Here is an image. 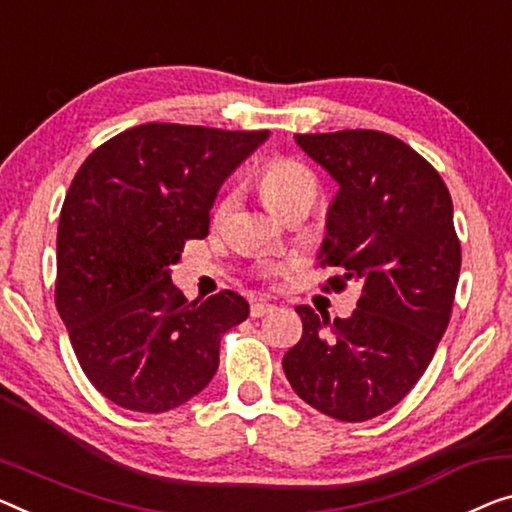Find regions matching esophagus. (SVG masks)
<instances>
[{"instance_id": "esophagus-1", "label": "esophagus", "mask_w": 512, "mask_h": 512, "mask_svg": "<svg viewBox=\"0 0 512 512\" xmlns=\"http://www.w3.org/2000/svg\"><path fill=\"white\" fill-rule=\"evenodd\" d=\"M273 308H276V305L269 301H255L253 305H250V317L253 319L264 317V315H269V312H273Z\"/></svg>"}]
</instances>
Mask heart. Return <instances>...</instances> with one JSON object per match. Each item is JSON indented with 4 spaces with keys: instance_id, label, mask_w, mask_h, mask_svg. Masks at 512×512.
<instances>
[{
    "instance_id": "obj_1",
    "label": "heart",
    "mask_w": 512,
    "mask_h": 512,
    "mask_svg": "<svg viewBox=\"0 0 512 512\" xmlns=\"http://www.w3.org/2000/svg\"><path fill=\"white\" fill-rule=\"evenodd\" d=\"M257 186L266 207L276 213H282L294 204H310L312 207L319 195L315 172L294 158H276L266 163L257 177ZM230 202V197H223L216 204V218L225 216Z\"/></svg>"
}]
</instances>
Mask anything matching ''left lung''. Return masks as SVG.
<instances>
[{"mask_svg": "<svg viewBox=\"0 0 512 512\" xmlns=\"http://www.w3.org/2000/svg\"><path fill=\"white\" fill-rule=\"evenodd\" d=\"M294 137L340 183L319 253L340 276L322 289L356 282L361 296L352 317L333 324L299 305L303 335L282 370L310 407L361 423L416 386L451 322L462 264L453 200L439 172L393 135L356 128Z\"/></svg>", "mask_w": 512, "mask_h": 512, "instance_id": "1", "label": "left lung"}]
</instances>
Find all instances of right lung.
Masks as SVG:
<instances>
[{
	"mask_svg": "<svg viewBox=\"0 0 512 512\" xmlns=\"http://www.w3.org/2000/svg\"><path fill=\"white\" fill-rule=\"evenodd\" d=\"M269 131L142 124L91 151L57 230L55 303L87 379L119 407L163 414L218 370L220 338L248 317L241 294L188 301L170 266L209 234L223 181Z\"/></svg>",
	"mask_w": 512,
	"mask_h": 512,
	"instance_id": "right-lung-1",
	"label": "right lung"
}]
</instances>
